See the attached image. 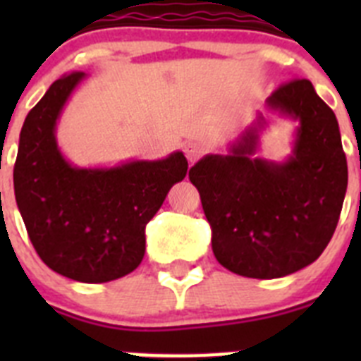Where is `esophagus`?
<instances>
[{"mask_svg": "<svg viewBox=\"0 0 361 361\" xmlns=\"http://www.w3.org/2000/svg\"><path fill=\"white\" fill-rule=\"evenodd\" d=\"M184 153H186L188 161L193 164V162H195L197 159H199L200 155L204 153V148L199 145V142H188V145L184 146Z\"/></svg>", "mask_w": 361, "mask_h": 361, "instance_id": "esophagus-1", "label": "esophagus"}]
</instances>
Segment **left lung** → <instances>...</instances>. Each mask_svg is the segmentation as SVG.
<instances>
[{"instance_id":"left-lung-1","label":"left lung","mask_w":361,"mask_h":361,"mask_svg":"<svg viewBox=\"0 0 361 361\" xmlns=\"http://www.w3.org/2000/svg\"><path fill=\"white\" fill-rule=\"evenodd\" d=\"M267 108L300 123L288 161L255 157L258 116L228 155H206L190 170L220 266L247 279H280L324 253L347 191V159L334 111L307 79H291Z\"/></svg>"}]
</instances>
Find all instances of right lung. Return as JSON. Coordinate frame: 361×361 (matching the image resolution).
Returning <instances> with one entry per match:
<instances>
[{"label":"right lung","instance_id":"1","mask_svg":"<svg viewBox=\"0 0 361 361\" xmlns=\"http://www.w3.org/2000/svg\"><path fill=\"white\" fill-rule=\"evenodd\" d=\"M72 72L50 85L28 111L14 164L16 202L34 250L66 279L101 283L128 275L146 250V224L159 212L188 161L183 152L162 161L116 168H75L61 155L56 123L73 88Z\"/></svg>","mask_w":361,"mask_h":361}]
</instances>
